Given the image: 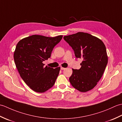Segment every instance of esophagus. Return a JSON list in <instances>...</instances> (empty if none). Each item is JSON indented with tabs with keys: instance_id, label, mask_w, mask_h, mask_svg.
<instances>
[{
	"instance_id": "34e87169",
	"label": "esophagus",
	"mask_w": 122,
	"mask_h": 122,
	"mask_svg": "<svg viewBox=\"0 0 122 122\" xmlns=\"http://www.w3.org/2000/svg\"><path fill=\"white\" fill-rule=\"evenodd\" d=\"M65 69H66V68H63V67H62V66H61V70H64Z\"/></svg>"
}]
</instances>
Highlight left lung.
Wrapping results in <instances>:
<instances>
[{"label":"left lung","instance_id":"obj_1","mask_svg":"<svg viewBox=\"0 0 122 122\" xmlns=\"http://www.w3.org/2000/svg\"><path fill=\"white\" fill-rule=\"evenodd\" d=\"M64 39L73 49L76 58L83 60L81 68L72 69L70 82L80 92L89 91L97 85L107 64L104 43L99 38L83 32L64 36Z\"/></svg>","mask_w":122,"mask_h":122}]
</instances>
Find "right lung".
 <instances>
[{
    "label": "right lung",
    "mask_w": 122,
    "mask_h": 122,
    "mask_svg": "<svg viewBox=\"0 0 122 122\" xmlns=\"http://www.w3.org/2000/svg\"><path fill=\"white\" fill-rule=\"evenodd\" d=\"M32 35L20 40L14 51L15 63L20 76L31 89L43 93L53 86L60 67L45 66L43 61L51 56L53 48L62 38Z\"/></svg>",
    "instance_id": "obj_1"
}]
</instances>
